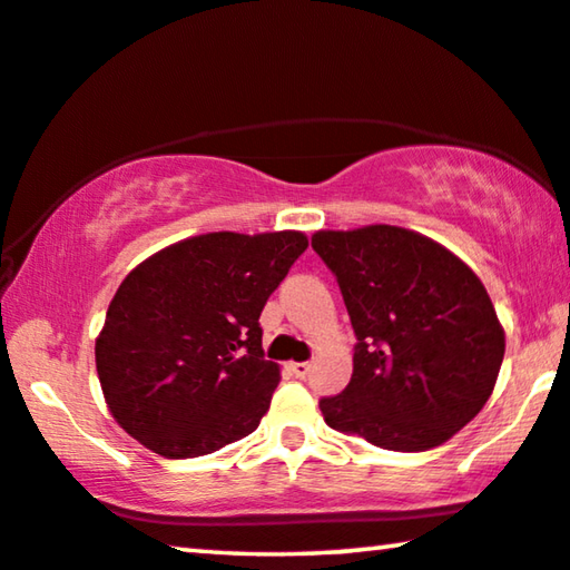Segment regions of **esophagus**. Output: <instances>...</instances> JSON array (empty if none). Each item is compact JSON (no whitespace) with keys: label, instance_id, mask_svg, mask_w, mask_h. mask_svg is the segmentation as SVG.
Here are the masks:
<instances>
[{"label":"esophagus","instance_id":"34e87169","mask_svg":"<svg viewBox=\"0 0 570 570\" xmlns=\"http://www.w3.org/2000/svg\"><path fill=\"white\" fill-rule=\"evenodd\" d=\"M309 370H312V363H292V373L296 377H306L309 375Z\"/></svg>","mask_w":570,"mask_h":570}]
</instances>
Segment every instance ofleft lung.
I'll return each instance as SVG.
<instances>
[{
    "mask_svg": "<svg viewBox=\"0 0 570 570\" xmlns=\"http://www.w3.org/2000/svg\"><path fill=\"white\" fill-rule=\"evenodd\" d=\"M357 345L345 391L322 399L327 426L391 451H426L484 409L504 330L462 258L399 225L317 230Z\"/></svg>",
    "mask_w": 570,
    "mask_h": 570,
    "instance_id": "1",
    "label": "left lung"
}]
</instances>
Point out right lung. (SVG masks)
<instances>
[{
	"mask_svg": "<svg viewBox=\"0 0 570 570\" xmlns=\"http://www.w3.org/2000/svg\"><path fill=\"white\" fill-rule=\"evenodd\" d=\"M306 246L299 230H220L141 261L96 337L116 423L167 459L213 454L256 431L282 377L264 360L258 317Z\"/></svg>",
	"mask_w": 570,
	"mask_h": 570,
	"instance_id": "1",
	"label": "right lung"
}]
</instances>
